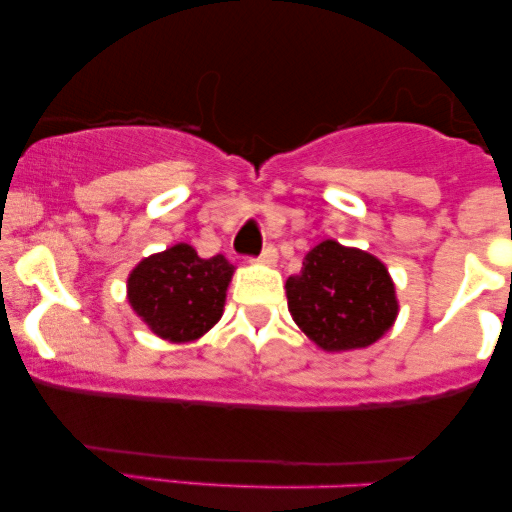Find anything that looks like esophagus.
<instances>
[{"label":"esophagus","instance_id":"obj_1","mask_svg":"<svg viewBox=\"0 0 512 512\" xmlns=\"http://www.w3.org/2000/svg\"><path fill=\"white\" fill-rule=\"evenodd\" d=\"M276 257H279V255H276V248H272V245H267V248L262 250V255L257 257V262L264 264V267H274Z\"/></svg>","mask_w":512,"mask_h":512}]
</instances>
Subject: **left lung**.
I'll return each instance as SVG.
<instances>
[{"label": "left lung", "mask_w": 512, "mask_h": 512, "mask_svg": "<svg viewBox=\"0 0 512 512\" xmlns=\"http://www.w3.org/2000/svg\"><path fill=\"white\" fill-rule=\"evenodd\" d=\"M289 313L322 351L366 349L395 325L399 301L383 262L366 250L327 238L286 281Z\"/></svg>", "instance_id": "8db88e82"}]
</instances>
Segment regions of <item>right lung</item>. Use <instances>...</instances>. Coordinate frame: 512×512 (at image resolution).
Instances as JSON below:
<instances>
[{
  "mask_svg": "<svg viewBox=\"0 0 512 512\" xmlns=\"http://www.w3.org/2000/svg\"><path fill=\"white\" fill-rule=\"evenodd\" d=\"M233 267L223 255L209 260L187 243L144 257L127 276V301L156 337L187 344L221 320Z\"/></svg>",
  "mask_w": 512,
  "mask_h": 512,
  "instance_id": "add662e5",
  "label": "right lung"
}]
</instances>
